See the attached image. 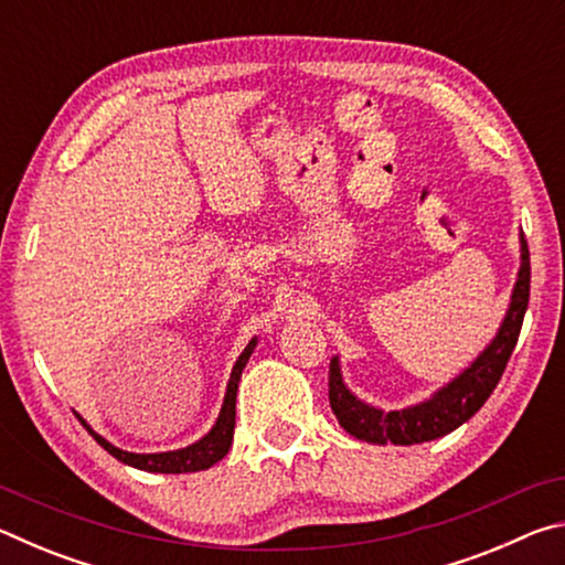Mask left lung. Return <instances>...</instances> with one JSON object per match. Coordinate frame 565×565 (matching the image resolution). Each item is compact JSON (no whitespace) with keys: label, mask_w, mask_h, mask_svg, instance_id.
<instances>
[{"label":"left lung","mask_w":565,"mask_h":565,"mask_svg":"<svg viewBox=\"0 0 565 565\" xmlns=\"http://www.w3.org/2000/svg\"><path fill=\"white\" fill-rule=\"evenodd\" d=\"M529 291L531 259L529 244H525L521 234L519 279H515L509 311H505V319L499 333H495V339L463 374H458L451 384L438 388L431 398L420 401L416 406L384 411L363 404L343 384L339 356H333L329 366V404L333 414H337L339 424L343 426V431L361 438V441L381 446L388 441L396 446L424 444L456 431L458 426L466 424L489 401L495 384L501 381L505 363H509L515 341H519L525 309H529Z\"/></svg>","instance_id":"1"}]
</instances>
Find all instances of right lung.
Masks as SVG:
<instances>
[{"mask_svg": "<svg viewBox=\"0 0 565 565\" xmlns=\"http://www.w3.org/2000/svg\"><path fill=\"white\" fill-rule=\"evenodd\" d=\"M256 349V339L248 341V347L242 351V356L236 359L234 369H232V379H228L226 386V396H224V406L218 411L216 424L212 426L204 438H199L196 444H191L186 448H177V451H164V454H131V451H121L114 444H109L107 438H102L97 431H92V426L84 420L79 414L76 418L82 420V426L94 436L104 451H109L117 461L141 468V471L149 473H194V471H204V468H212L216 461L228 454L232 448V438H234V424H236V391H238V381H242V371L246 366L248 356H252Z\"/></svg>", "mask_w": 565, "mask_h": 565, "instance_id": "obj_1", "label": "right lung"}]
</instances>
